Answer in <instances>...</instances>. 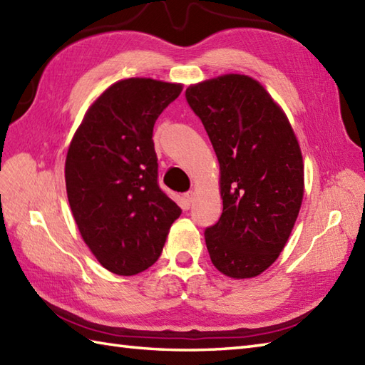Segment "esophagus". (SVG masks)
Instances as JSON below:
<instances>
[{
    "instance_id": "1",
    "label": "esophagus",
    "mask_w": 365,
    "mask_h": 365,
    "mask_svg": "<svg viewBox=\"0 0 365 365\" xmlns=\"http://www.w3.org/2000/svg\"><path fill=\"white\" fill-rule=\"evenodd\" d=\"M195 197H196V192L195 191H188V192H185V195H183L185 202H187L188 205H191L192 202H195Z\"/></svg>"
}]
</instances>
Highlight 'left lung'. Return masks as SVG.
Returning a JSON list of instances; mask_svg holds the SVG:
<instances>
[{
  "label": "left lung",
  "mask_w": 365,
  "mask_h": 365,
  "mask_svg": "<svg viewBox=\"0 0 365 365\" xmlns=\"http://www.w3.org/2000/svg\"><path fill=\"white\" fill-rule=\"evenodd\" d=\"M187 100L220 163L222 215L205 230L215 268L250 279L289 240L304 196V163L292 123L252 76L227 73L191 84Z\"/></svg>",
  "instance_id": "obj_1"
}]
</instances>
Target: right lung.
Wrapping results in <instances>:
<instances>
[{
    "label": "right lung",
    "instance_id": "obj_1",
    "mask_svg": "<svg viewBox=\"0 0 365 365\" xmlns=\"http://www.w3.org/2000/svg\"><path fill=\"white\" fill-rule=\"evenodd\" d=\"M182 83L127 78L106 88L76 128L66 157L68 204L83 242L119 276L152 267L182 210L158 187L153 125Z\"/></svg>",
    "mask_w": 365,
    "mask_h": 365
}]
</instances>
